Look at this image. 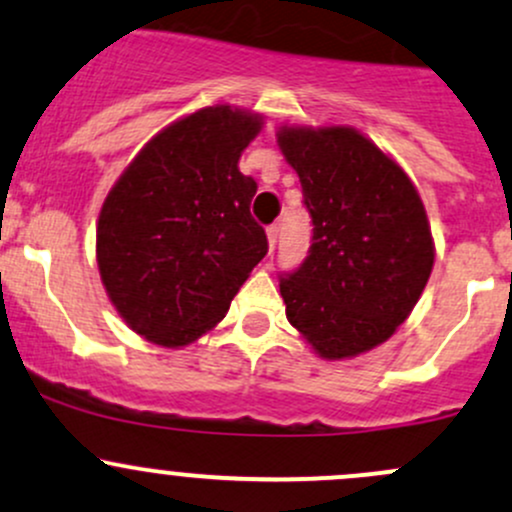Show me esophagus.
<instances>
[{"label":"esophagus","instance_id":"esophagus-1","mask_svg":"<svg viewBox=\"0 0 512 512\" xmlns=\"http://www.w3.org/2000/svg\"><path fill=\"white\" fill-rule=\"evenodd\" d=\"M277 238H279V225H270V228H267V240H270V247L277 245Z\"/></svg>","mask_w":512,"mask_h":512}]
</instances>
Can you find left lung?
<instances>
[{"mask_svg":"<svg viewBox=\"0 0 512 512\" xmlns=\"http://www.w3.org/2000/svg\"><path fill=\"white\" fill-rule=\"evenodd\" d=\"M314 223L299 270L279 279L287 319L321 358H353L412 314L434 267L410 176L353 127H279Z\"/></svg>","mask_w":512,"mask_h":512,"instance_id":"obj_1","label":"left lung"}]
</instances>
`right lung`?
<instances>
[{
	"instance_id": "obj_1",
	"label": "right lung",
	"mask_w": 512,
	"mask_h": 512,
	"mask_svg": "<svg viewBox=\"0 0 512 512\" xmlns=\"http://www.w3.org/2000/svg\"><path fill=\"white\" fill-rule=\"evenodd\" d=\"M262 117L230 105L196 110L149 139L107 193L98 267L125 324L181 348L228 314L267 235L250 215L255 179L238 169Z\"/></svg>"
}]
</instances>
